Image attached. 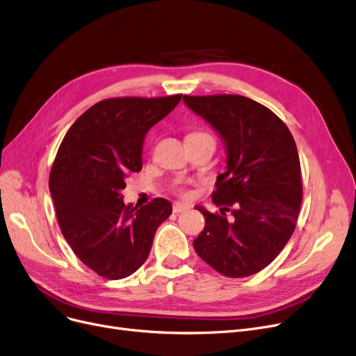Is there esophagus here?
<instances>
[{
	"label": "esophagus",
	"instance_id": "obj_1",
	"mask_svg": "<svg viewBox=\"0 0 356 356\" xmlns=\"http://www.w3.org/2000/svg\"><path fill=\"white\" fill-rule=\"evenodd\" d=\"M189 208H191V205H189V204L176 202V204L173 205V212H175V213H180V212H183V211H188Z\"/></svg>",
	"mask_w": 356,
	"mask_h": 356
}]
</instances>
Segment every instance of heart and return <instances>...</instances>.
Instances as JSON below:
<instances>
[{
    "label": "heart",
    "instance_id": "1",
    "mask_svg": "<svg viewBox=\"0 0 356 356\" xmlns=\"http://www.w3.org/2000/svg\"><path fill=\"white\" fill-rule=\"evenodd\" d=\"M188 138H212V136L207 132H193ZM176 189H179V186H176Z\"/></svg>",
    "mask_w": 356,
    "mask_h": 356
}]
</instances>
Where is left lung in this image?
Returning a JSON list of instances; mask_svg holds the SVG:
<instances>
[{
  "label": "left lung",
  "mask_w": 356,
  "mask_h": 356,
  "mask_svg": "<svg viewBox=\"0 0 356 356\" xmlns=\"http://www.w3.org/2000/svg\"><path fill=\"white\" fill-rule=\"evenodd\" d=\"M183 102L220 134L227 152L212 193L220 213L196 207L205 228L193 240L195 252L224 276L254 275L282 252L297 225L302 184L296 141L280 118L249 97L183 96Z\"/></svg>",
  "instance_id": "1"
}]
</instances>
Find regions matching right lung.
<instances>
[{"label": "right lung", "mask_w": 356, "mask_h": 356, "mask_svg": "<svg viewBox=\"0 0 356 356\" xmlns=\"http://www.w3.org/2000/svg\"><path fill=\"white\" fill-rule=\"evenodd\" d=\"M167 97H115L91 106L68 129L49 176L58 224L83 264L107 280L132 275L147 260L157 228L173 208L156 197L123 204L129 173L143 168L147 132L179 104Z\"/></svg>", "instance_id": "1"}]
</instances>
